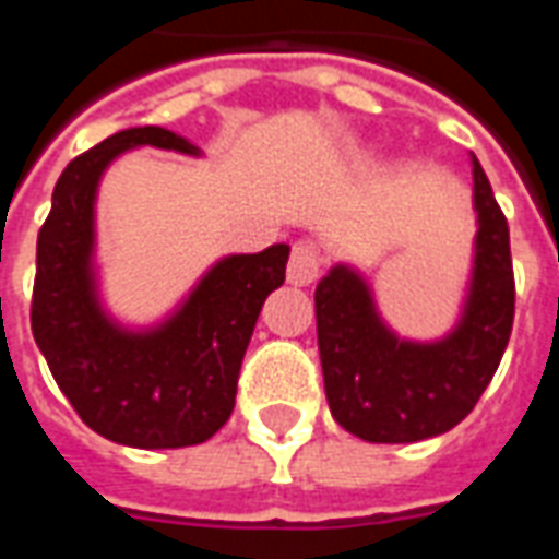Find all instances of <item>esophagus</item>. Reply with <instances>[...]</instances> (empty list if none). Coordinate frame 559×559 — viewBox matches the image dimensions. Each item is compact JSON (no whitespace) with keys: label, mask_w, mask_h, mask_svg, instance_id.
Here are the masks:
<instances>
[{"label":"esophagus","mask_w":559,"mask_h":559,"mask_svg":"<svg viewBox=\"0 0 559 559\" xmlns=\"http://www.w3.org/2000/svg\"><path fill=\"white\" fill-rule=\"evenodd\" d=\"M323 269V251L317 242H296L290 251V263H287V281L296 287H308L320 278Z\"/></svg>","instance_id":"1"}]
</instances>
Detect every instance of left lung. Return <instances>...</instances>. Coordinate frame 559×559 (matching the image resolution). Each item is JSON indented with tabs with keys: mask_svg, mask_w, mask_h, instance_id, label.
Here are the masks:
<instances>
[{
	"mask_svg": "<svg viewBox=\"0 0 559 559\" xmlns=\"http://www.w3.org/2000/svg\"><path fill=\"white\" fill-rule=\"evenodd\" d=\"M479 212L476 266L464 317L437 344L399 341L377 317L371 290L347 266L317 284V344L329 411L368 443H416L464 419L491 383L515 320L509 224L473 158Z\"/></svg>",
	"mask_w": 559,
	"mask_h": 559,
	"instance_id": "left-lung-1",
	"label": "left lung"
}]
</instances>
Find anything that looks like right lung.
I'll list each match as a JSON object with an SVG mask.
<instances>
[{
  "mask_svg": "<svg viewBox=\"0 0 559 559\" xmlns=\"http://www.w3.org/2000/svg\"><path fill=\"white\" fill-rule=\"evenodd\" d=\"M134 146H197L167 128H128L68 164L38 230L32 335L50 374L92 431L134 449H182L230 419L260 308L284 284L290 248L221 260L188 302L152 332L104 317L92 281V206L104 167Z\"/></svg>",
  "mask_w": 559,
  "mask_h": 559,
  "instance_id": "obj_1",
  "label": "right lung"
}]
</instances>
